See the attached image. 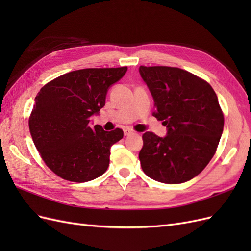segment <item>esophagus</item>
<instances>
[{
    "label": "esophagus",
    "mask_w": 251,
    "mask_h": 251,
    "mask_svg": "<svg viewBox=\"0 0 251 251\" xmlns=\"http://www.w3.org/2000/svg\"><path fill=\"white\" fill-rule=\"evenodd\" d=\"M124 133H125V135H126V136H128V135H132V134H134V133H135V131H134V130H132V128H130V127H127V128H126V130L124 131Z\"/></svg>",
    "instance_id": "34e87169"
}]
</instances>
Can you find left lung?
Listing matches in <instances>:
<instances>
[{"mask_svg":"<svg viewBox=\"0 0 251 251\" xmlns=\"http://www.w3.org/2000/svg\"><path fill=\"white\" fill-rule=\"evenodd\" d=\"M139 72L154 98L153 115L168 135H142V171L168 184L183 183L205 169L214 157L224 126V115L209 83L176 67L140 66Z\"/></svg>","mask_w":251,"mask_h":251,"instance_id":"1","label":"left lung"}]
</instances>
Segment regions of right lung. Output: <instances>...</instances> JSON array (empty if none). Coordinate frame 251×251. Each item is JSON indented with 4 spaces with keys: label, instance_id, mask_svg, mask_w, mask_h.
Listing matches in <instances>:
<instances>
[{
    "label": "right lung",
    "instance_id": "obj_1",
    "mask_svg": "<svg viewBox=\"0 0 251 251\" xmlns=\"http://www.w3.org/2000/svg\"><path fill=\"white\" fill-rule=\"evenodd\" d=\"M126 70L127 67L72 71L40 90L29 130L44 162L58 177L81 183L108 170L110 148L124 137V131L117 127L107 132L89 123L104 105L108 89Z\"/></svg>",
    "mask_w": 251,
    "mask_h": 251
}]
</instances>
